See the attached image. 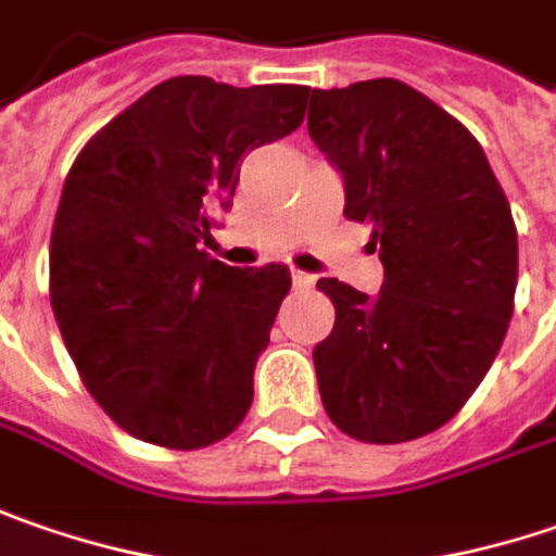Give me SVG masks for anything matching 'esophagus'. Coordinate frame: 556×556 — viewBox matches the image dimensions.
I'll list each match as a JSON object with an SVG mask.
<instances>
[{
	"instance_id": "34e87169",
	"label": "esophagus",
	"mask_w": 556,
	"mask_h": 556,
	"mask_svg": "<svg viewBox=\"0 0 556 556\" xmlns=\"http://www.w3.org/2000/svg\"><path fill=\"white\" fill-rule=\"evenodd\" d=\"M292 282H295V289H311V286H314V277L304 274V270H292Z\"/></svg>"
}]
</instances>
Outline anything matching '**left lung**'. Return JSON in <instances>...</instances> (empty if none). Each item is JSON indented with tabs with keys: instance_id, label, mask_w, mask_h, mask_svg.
Here are the masks:
<instances>
[{
	"instance_id": "left-lung-1",
	"label": "left lung",
	"mask_w": 556,
	"mask_h": 556,
	"mask_svg": "<svg viewBox=\"0 0 556 556\" xmlns=\"http://www.w3.org/2000/svg\"><path fill=\"white\" fill-rule=\"evenodd\" d=\"M307 134L345 180V217L370 227L379 295L317 289L336 326L314 349L329 420L399 445L445 426L507 336L517 227L476 136L414 86L379 77L311 89Z\"/></svg>"
}]
</instances>
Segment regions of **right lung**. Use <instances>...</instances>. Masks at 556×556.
I'll list each match as a JSON object with an SVG mask.
<instances>
[{
    "label": "right lung",
    "instance_id": "add662e5",
    "mask_svg": "<svg viewBox=\"0 0 556 556\" xmlns=\"http://www.w3.org/2000/svg\"><path fill=\"white\" fill-rule=\"evenodd\" d=\"M307 86L170 77L92 136L52 227L49 299L89 395L134 439L207 447L245 420L289 267L202 252L245 152L304 121Z\"/></svg>",
    "mask_w": 556,
    "mask_h": 556
}]
</instances>
